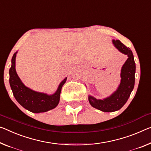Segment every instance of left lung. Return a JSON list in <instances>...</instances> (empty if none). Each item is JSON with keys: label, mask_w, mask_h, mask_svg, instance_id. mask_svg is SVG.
<instances>
[{"label": "left lung", "mask_w": 151, "mask_h": 151, "mask_svg": "<svg viewBox=\"0 0 151 151\" xmlns=\"http://www.w3.org/2000/svg\"><path fill=\"white\" fill-rule=\"evenodd\" d=\"M113 43L120 52L127 55L128 58L122 67L121 83L114 93L104 100H97L89 96L90 105L104 112H113L120 109L130 96L135 82L136 64L132 50L119 40H113Z\"/></svg>", "instance_id": "8db88e82"}]
</instances>
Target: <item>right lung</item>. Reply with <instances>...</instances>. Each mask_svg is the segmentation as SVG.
Returning <instances> with one entry per match:
<instances>
[{
  "label": "right lung",
  "mask_w": 151,
  "mask_h": 151,
  "mask_svg": "<svg viewBox=\"0 0 151 151\" xmlns=\"http://www.w3.org/2000/svg\"><path fill=\"white\" fill-rule=\"evenodd\" d=\"M17 52L14 53L11 60V67L9 69V83L15 99L21 105L33 113L46 112L56 107L59 102L63 86L67 78L63 80L54 94L47 95L37 92L25 86L18 77L15 70V57Z\"/></svg>",
  "instance_id": "obj_1"
}]
</instances>
